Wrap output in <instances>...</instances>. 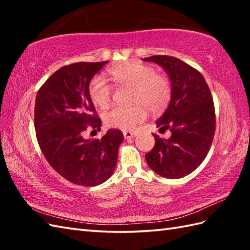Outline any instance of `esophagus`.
<instances>
[{"mask_svg": "<svg viewBox=\"0 0 250 250\" xmlns=\"http://www.w3.org/2000/svg\"><path fill=\"white\" fill-rule=\"evenodd\" d=\"M136 135L135 132H132V131H124V136L125 140H130V139H133V137Z\"/></svg>", "mask_w": 250, "mask_h": 250, "instance_id": "1", "label": "esophagus"}]
</instances>
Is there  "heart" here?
Wrapping results in <instances>:
<instances>
[{
  "mask_svg": "<svg viewBox=\"0 0 250 250\" xmlns=\"http://www.w3.org/2000/svg\"><path fill=\"white\" fill-rule=\"evenodd\" d=\"M109 76L118 84L134 87L132 102L141 103L131 107L114 106L103 115L105 125L109 128L131 130L145 120L146 110L166 107L171 97V86L166 77L158 75L155 68L139 61H129L108 71ZM89 97L99 108L107 107L111 98V87L102 76H95L89 83Z\"/></svg>",
  "mask_w": 250,
  "mask_h": 250,
  "instance_id": "b5f03b06",
  "label": "heart"
}]
</instances>
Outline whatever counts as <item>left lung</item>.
I'll list each match as a JSON object with an SVG mask.
<instances>
[{
  "label": "left lung",
  "instance_id": "left-lung-1",
  "mask_svg": "<svg viewBox=\"0 0 250 250\" xmlns=\"http://www.w3.org/2000/svg\"><path fill=\"white\" fill-rule=\"evenodd\" d=\"M143 61L160 65L171 83L169 104L156 121L159 131L169 130L171 136L155 134L146 162L162 177L182 178L203 162L210 148L216 125L213 98L202 74L177 58L152 56Z\"/></svg>",
  "mask_w": 250,
  "mask_h": 250
}]
</instances>
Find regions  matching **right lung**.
Instances as JSON below:
<instances>
[{
  "instance_id": "obj_1",
  "label": "right lung",
  "mask_w": 250,
  "mask_h": 250,
  "mask_svg": "<svg viewBox=\"0 0 250 250\" xmlns=\"http://www.w3.org/2000/svg\"><path fill=\"white\" fill-rule=\"evenodd\" d=\"M106 63L78 62L59 68L35 100L34 126L44 157L62 177L84 187L103 184L113 175L124 141L119 130H108L102 139L83 137L87 129L101 130L89 83Z\"/></svg>"
}]
</instances>
